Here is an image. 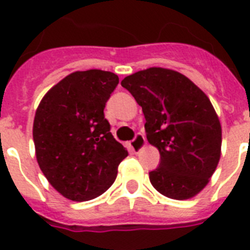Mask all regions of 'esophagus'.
Instances as JSON below:
<instances>
[{
  "instance_id": "obj_1",
  "label": "esophagus",
  "mask_w": 250,
  "mask_h": 250,
  "mask_svg": "<svg viewBox=\"0 0 250 250\" xmlns=\"http://www.w3.org/2000/svg\"><path fill=\"white\" fill-rule=\"evenodd\" d=\"M145 145H146L145 137L143 135H140V133H137L136 137L129 143V148L132 149L133 152H140L141 149L145 148Z\"/></svg>"
}]
</instances>
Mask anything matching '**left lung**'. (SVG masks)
I'll return each mask as SVG.
<instances>
[{
	"instance_id": "1",
	"label": "left lung",
	"mask_w": 250,
	"mask_h": 250,
	"mask_svg": "<svg viewBox=\"0 0 250 250\" xmlns=\"http://www.w3.org/2000/svg\"><path fill=\"white\" fill-rule=\"evenodd\" d=\"M121 84L143 107L146 139L160 152L152 186L172 200L194 197L221 160L222 125L209 97L170 68L141 70Z\"/></svg>"
}]
</instances>
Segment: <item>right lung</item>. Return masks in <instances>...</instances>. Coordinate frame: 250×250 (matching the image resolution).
Segmentation results:
<instances>
[{
    "mask_svg": "<svg viewBox=\"0 0 250 250\" xmlns=\"http://www.w3.org/2000/svg\"><path fill=\"white\" fill-rule=\"evenodd\" d=\"M118 83L110 71H75L52 86L37 106L32 129L37 164L50 186L68 200L101 196L128 156L104 115Z\"/></svg>",
    "mask_w": 250,
    "mask_h": 250,
    "instance_id": "1",
    "label": "right lung"
}]
</instances>
